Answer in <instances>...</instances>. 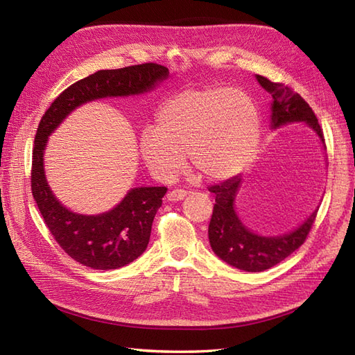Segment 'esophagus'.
<instances>
[{"mask_svg":"<svg viewBox=\"0 0 355 355\" xmlns=\"http://www.w3.org/2000/svg\"><path fill=\"white\" fill-rule=\"evenodd\" d=\"M187 194L188 192L185 191V189H179V188H176V189H171L168 194H167V200L168 201H180V200H184L185 197H187Z\"/></svg>","mask_w":355,"mask_h":355,"instance_id":"esophagus-1","label":"esophagus"}]
</instances>
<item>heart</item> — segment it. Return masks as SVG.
Listing matches in <instances>:
<instances>
[{"label": "heart", "instance_id": "obj_1", "mask_svg": "<svg viewBox=\"0 0 355 355\" xmlns=\"http://www.w3.org/2000/svg\"><path fill=\"white\" fill-rule=\"evenodd\" d=\"M261 114L249 94L225 85L180 92L157 115V128L139 136V151L151 173L173 180L187 164L213 182L250 164L261 141Z\"/></svg>", "mask_w": 355, "mask_h": 355}]
</instances>
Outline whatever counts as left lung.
Wrapping results in <instances>:
<instances>
[{
	"mask_svg": "<svg viewBox=\"0 0 355 355\" xmlns=\"http://www.w3.org/2000/svg\"><path fill=\"white\" fill-rule=\"evenodd\" d=\"M256 80L272 96L271 128L292 123H305L318 136L321 145L324 137L318 120L309 105L284 84L272 83L262 75ZM241 176H235L209 188L214 194V207L209 223L211 250L228 265L245 272H261L284 261L304 244L315 220L318 207L297 228L282 235H261L250 231L235 211V198L241 187Z\"/></svg>",
	"mask_w": 355,
	"mask_h": 355,
	"instance_id": "1",
	"label": "left lung"
}]
</instances>
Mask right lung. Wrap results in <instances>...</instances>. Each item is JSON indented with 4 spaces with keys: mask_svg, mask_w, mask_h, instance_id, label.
Returning a JSON list of instances; mask_svg holds the SVG:
<instances>
[{
    "mask_svg": "<svg viewBox=\"0 0 355 355\" xmlns=\"http://www.w3.org/2000/svg\"><path fill=\"white\" fill-rule=\"evenodd\" d=\"M168 77L157 63L103 69L63 90L42 115L32 151L31 188L51 235L73 261L93 270H116L137 259L148 247L157 210L166 187L132 188L108 211L80 214L67 209L53 194L44 171L49 136L78 106L105 98H127L154 90Z\"/></svg>",
    "mask_w": 355,
    "mask_h": 355,
    "instance_id": "add662e5",
    "label": "right lung"
}]
</instances>
